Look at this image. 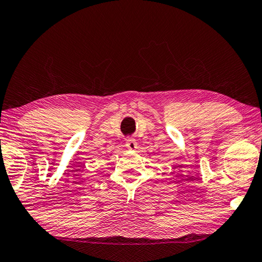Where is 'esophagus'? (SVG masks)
Masks as SVG:
<instances>
[{
  "mask_svg": "<svg viewBox=\"0 0 262 262\" xmlns=\"http://www.w3.org/2000/svg\"><path fill=\"white\" fill-rule=\"evenodd\" d=\"M125 146L127 147V149H130V150H136L138 148L136 140H133V139H127L125 142Z\"/></svg>",
  "mask_w": 262,
  "mask_h": 262,
  "instance_id": "34e87169",
  "label": "esophagus"
}]
</instances>
